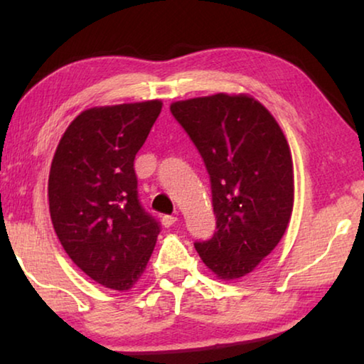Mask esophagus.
<instances>
[{
	"instance_id": "obj_1",
	"label": "esophagus",
	"mask_w": 364,
	"mask_h": 364,
	"mask_svg": "<svg viewBox=\"0 0 364 364\" xmlns=\"http://www.w3.org/2000/svg\"><path fill=\"white\" fill-rule=\"evenodd\" d=\"M176 217H173V215H165V217H162V225L165 226V228H170V226H173L175 223H176Z\"/></svg>"
}]
</instances>
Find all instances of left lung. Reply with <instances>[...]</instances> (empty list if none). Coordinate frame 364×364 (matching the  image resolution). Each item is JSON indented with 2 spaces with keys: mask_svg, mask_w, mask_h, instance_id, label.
Here are the masks:
<instances>
[{
  "mask_svg": "<svg viewBox=\"0 0 364 364\" xmlns=\"http://www.w3.org/2000/svg\"><path fill=\"white\" fill-rule=\"evenodd\" d=\"M212 184L217 232L196 250L218 279L254 271L284 236L294 208V164L279 123L250 95L217 93L170 104Z\"/></svg>",
  "mask_w": 364,
  "mask_h": 364,
  "instance_id": "obj_1",
  "label": "left lung"
}]
</instances>
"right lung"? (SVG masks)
<instances>
[{
    "label": "right lung",
    "instance_id": "right-lung-1",
    "mask_svg": "<svg viewBox=\"0 0 364 364\" xmlns=\"http://www.w3.org/2000/svg\"><path fill=\"white\" fill-rule=\"evenodd\" d=\"M162 101L90 107L67 127L48 180L49 213L77 267L107 289L127 292L141 279L159 225L138 200L134 156Z\"/></svg>",
    "mask_w": 364,
    "mask_h": 364
}]
</instances>
